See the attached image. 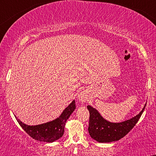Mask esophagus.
<instances>
[{
  "instance_id": "esophagus-1",
  "label": "esophagus",
  "mask_w": 156,
  "mask_h": 156,
  "mask_svg": "<svg viewBox=\"0 0 156 156\" xmlns=\"http://www.w3.org/2000/svg\"><path fill=\"white\" fill-rule=\"evenodd\" d=\"M86 98H86L85 93H80V94H79V100L81 102H85L86 101Z\"/></svg>"
}]
</instances>
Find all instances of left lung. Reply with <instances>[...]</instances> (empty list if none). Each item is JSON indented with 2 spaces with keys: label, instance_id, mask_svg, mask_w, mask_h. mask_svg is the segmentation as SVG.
Returning a JSON list of instances; mask_svg holds the SVG:
<instances>
[{
  "label": "left lung",
  "instance_id": "1",
  "mask_svg": "<svg viewBox=\"0 0 156 156\" xmlns=\"http://www.w3.org/2000/svg\"><path fill=\"white\" fill-rule=\"evenodd\" d=\"M146 106V105H145ZM143 109L134 118L126 120L122 122H110L101 116L98 112L90 106L87 108L90 112L88 132L93 140L98 142H111L118 141L122 138L134 127L141 115L144 112Z\"/></svg>",
  "mask_w": 156,
  "mask_h": 156
}]
</instances>
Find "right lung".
Segmentation results:
<instances>
[{
  "mask_svg": "<svg viewBox=\"0 0 156 156\" xmlns=\"http://www.w3.org/2000/svg\"><path fill=\"white\" fill-rule=\"evenodd\" d=\"M76 109L75 101H73L63 112L58 118L53 121L37 126H27L16 118L24 131L34 140L44 142H52L58 140L63 135L64 127L71 113Z\"/></svg>",
  "mask_w": 156,
  "mask_h": 156,
  "instance_id": "1",
  "label": "right lung"
}]
</instances>
